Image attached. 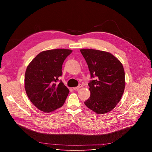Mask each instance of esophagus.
I'll return each instance as SVG.
<instances>
[{
    "instance_id": "1",
    "label": "esophagus",
    "mask_w": 152,
    "mask_h": 152,
    "mask_svg": "<svg viewBox=\"0 0 152 152\" xmlns=\"http://www.w3.org/2000/svg\"><path fill=\"white\" fill-rule=\"evenodd\" d=\"M80 87H82V85L81 84H79V86H78L77 87H73V90H78V89H79Z\"/></svg>"
}]
</instances>
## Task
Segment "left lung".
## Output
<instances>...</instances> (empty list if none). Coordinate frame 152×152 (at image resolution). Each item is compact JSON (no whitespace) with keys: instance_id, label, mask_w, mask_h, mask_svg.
I'll return each mask as SVG.
<instances>
[{"instance_id":"obj_1","label":"left lung","mask_w":152,"mask_h":152,"mask_svg":"<svg viewBox=\"0 0 152 152\" xmlns=\"http://www.w3.org/2000/svg\"><path fill=\"white\" fill-rule=\"evenodd\" d=\"M80 52L88 65L92 79L88 83L91 96L84 104L98 114L108 113L116 107L124 93V67L109 53L90 49H81Z\"/></svg>"}]
</instances>
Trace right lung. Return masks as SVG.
Listing matches in <instances>:
<instances>
[{"label": "right lung", "mask_w": 152, "mask_h": 152, "mask_svg": "<svg viewBox=\"0 0 152 152\" xmlns=\"http://www.w3.org/2000/svg\"><path fill=\"white\" fill-rule=\"evenodd\" d=\"M72 50L56 49L40 53L27 66L25 88L35 107L44 112H50L65 103L69 89L59 77L62 65Z\"/></svg>", "instance_id": "add662e5"}]
</instances>
